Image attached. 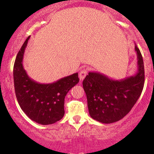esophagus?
I'll list each match as a JSON object with an SVG mask.
<instances>
[{
    "instance_id": "1",
    "label": "esophagus",
    "mask_w": 154,
    "mask_h": 154,
    "mask_svg": "<svg viewBox=\"0 0 154 154\" xmlns=\"http://www.w3.org/2000/svg\"><path fill=\"white\" fill-rule=\"evenodd\" d=\"M87 73H88L87 69H83L82 70H81L79 74V79H80V80H83V79L85 78L86 75H87Z\"/></svg>"
}]
</instances>
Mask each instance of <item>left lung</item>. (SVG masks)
<instances>
[{"label":"left lung","mask_w":154,"mask_h":154,"mask_svg":"<svg viewBox=\"0 0 154 154\" xmlns=\"http://www.w3.org/2000/svg\"><path fill=\"white\" fill-rule=\"evenodd\" d=\"M137 71L133 76L113 79L99 72H90L82 82L90 116L104 124L122 119L134 106L143 89L145 73L142 55L137 45Z\"/></svg>","instance_id":"8db88e82"}]
</instances>
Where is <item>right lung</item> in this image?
<instances>
[{
  "label": "right lung",
  "instance_id": "1",
  "mask_svg": "<svg viewBox=\"0 0 154 154\" xmlns=\"http://www.w3.org/2000/svg\"><path fill=\"white\" fill-rule=\"evenodd\" d=\"M28 37L19 50L14 66V82L17 101L29 119L43 125L59 121L64 115V98L69 90L79 82L78 73L56 82L42 84L28 76L23 66V57Z\"/></svg>",
  "mask_w": 154,
  "mask_h": 154
}]
</instances>
